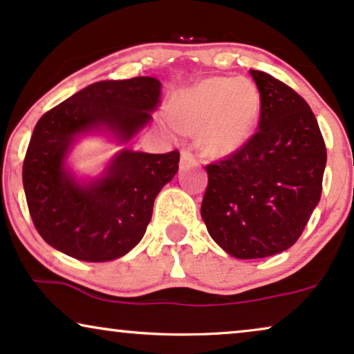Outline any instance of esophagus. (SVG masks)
Listing matches in <instances>:
<instances>
[{"label": "esophagus", "mask_w": 354, "mask_h": 354, "mask_svg": "<svg viewBox=\"0 0 354 354\" xmlns=\"http://www.w3.org/2000/svg\"><path fill=\"white\" fill-rule=\"evenodd\" d=\"M194 162H196V155L192 153L191 150L183 149L181 150V163L183 165H187V163H194Z\"/></svg>", "instance_id": "34e87169"}]
</instances>
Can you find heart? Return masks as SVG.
I'll return each instance as SVG.
<instances>
[{
    "mask_svg": "<svg viewBox=\"0 0 354 354\" xmlns=\"http://www.w3.org/2000/svg\"><path fill=\"white\" fill-rule=\"evenodd\" d=\"M258 109V91L247 80L210 78L178 96L174 120L181 131L201 132L209 155L223 156L247 142Z\"/></svg>",
    "mask_w": 354,
    "mask_h": 354,
    "instance_id": "b5f03b06",
    "label": "heart"
}]
</instances>
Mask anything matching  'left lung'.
Returning a JSON list of instances; mask_svg holds the SVG:
<instances>
[{"mask_svg": "<svg viewBox=\"0 0 354 354\" xmlns=\"http://www.w3.org/2000/svg\"><path fill=\"white\" fill-rule=\"evenodd\" d=\"M258 131L205 167L201 216L232 257L266 258L299 240L319 204L326 165L320 127L302 96L259 70Z\"/></svg>", "mask_w": 354, "mask_h": 354, "instance_id": "1", "label": "left lung"}]
</instances>
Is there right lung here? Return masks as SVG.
Returning <instances> with one entry per match:
<instances>
[{"label":"right lung","mask_w":354,"mask_h":354,"mask_svg":"<svg viewBox=\"0 0 354 354\" xmlns=\"http://www.w3.org/2000/svg\"><path fill=\"white\" fill-rule=\"evenodd\" d=\"M160 91L162 83L150 77L97 82L52 107L35 124L22 185L35 229L58 252L102 263L122 257L142 240L156 194L178 171L180 151L124 150L106 176L88 186L78 185L64 163L82 132L104 125L129 140L150 120Z\"/></svg>","instance_id":"add662e5"}]
</instances>
